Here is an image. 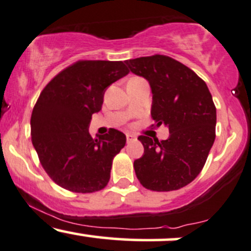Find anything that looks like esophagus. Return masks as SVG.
Instances as JSON below:
<instances>
[{
	"mask_svg": "<svg viewBox=\"0 0 251 251\" xmlns=\"http://www.w3.org/2000/svg\"><path fill=\"white\" fill-rule=\"evenodd\" d=\"M126 142H132V141L134 140H136V136H134V135H131V134H126Z\"/></svg>",
	"mask_w": 251,
	"mask_h": 251,
	"instance_id": "34e87169",
	"label": "esophagus"
}]
</instances>
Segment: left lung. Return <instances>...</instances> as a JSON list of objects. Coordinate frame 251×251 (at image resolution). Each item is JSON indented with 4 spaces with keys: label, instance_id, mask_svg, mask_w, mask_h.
I'll use <instances>...</instances> for the list:
<instances>
[{
    "label": "left lung",
    "instance_id": "obj_1",
    "mask_svg": "<svg viewBox=\"0 0 251 251\" xmlns=\"http://www.w3.org/2000/svg\"><path fill=\"white\" fill-rule=\"evenodd\" d=\"M149 82L151 116L169 129L166 141L140 136L142 157L135 160L138 181L154 191L183 188L196 178L215 141L216 108L207 84L193 70L164 55L126 61Z\"/></svg>",
    "mask_w": 251,
    "mask_h": 251
}]
</instances>
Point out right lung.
I'll return each instance as SVG.
<instances>
[{"instance_id": "right-lung-1", "label": "right lung", "mask_w": 251, "mask_h": 251, "mask_svg": "<svg viewBox=\"0 0 251 251\" xmlns=\"http://www.w3.org/2000/svg\"><path fill=\"white\" fill-rule=\"evenodd\" d=\"M128 74L121 61H78L42 90L31 114V141L56 184L82 194L108 184L113 158L125 147L126 135L110 129L94 140L89 123L101 110L107 88Z\"/></svg>"}]
</instances>
